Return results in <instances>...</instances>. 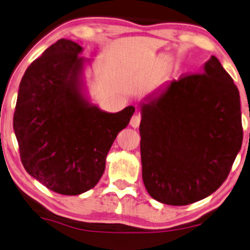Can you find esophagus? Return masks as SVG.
<instances>
[{
  "label": "esophagus",
  "instance_id": "34e87169",
  "mask_svg": "<svg viewBox=\"0 0 250 250\" xmlns=\"http://www.w3.org/2000/svg\"><path fill=\"white\" fill-rule=\"evenodd\" d=\"M140 122H141V117H140L139 113H134V115L132 116L130 124H131L132 127L135 128V127H138V126L140 125Z\"/></svg>",
  "mask_w": 250,
  "mask_h": 250
}]
</instances>
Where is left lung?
Instances as JSON below:
<instances>
[{
  "mask_svg": "<svg viewBox=\"0 0 250 250\" xmlns=\"http://www.w3.org/2000/svg\"><path fill=\"white\" fill-rule=\"evenodd\" d=\"M143 180L163 204L210 196L226 181L242 145L240 94L215 57L141 105Z\"/></svg>",
  "mask_w": 250,
  "mask_h": 250,
  "instance_id": "1",
  "label": "left lung"
}]
</instances>
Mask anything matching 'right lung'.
<instances>
[{"instance_id": "add662e5", "label": "right lung", "mask_w": 250, "mask_h": 250, "mask_svg": "<svg viewBox=\"0 0 250 250\" xmlns=\"http://www.w3.org/2000/svg\"><path fill=\"white\" fill-rule=\"evenodd\" d=\"M82 47L60 39L27 67L14 113L21 161L32 177L54 192L75 196L98 183L117 134L133 106L107 113L80 90Z\"/></svg>"}]
</instances>
